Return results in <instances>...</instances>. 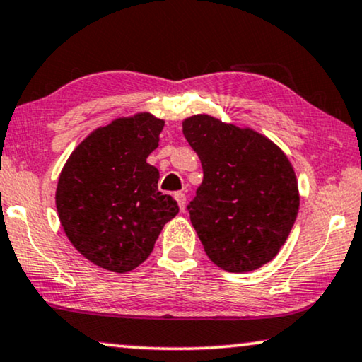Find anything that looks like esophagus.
<instances>
[{
  "mask_svg": "<svg viewBox=\"0 0 362 362\" xmlns=\"http://www.w3.org/2000/svg\"><path fill=\"white\" fill-rule=\"evenodd\" d=\"M175 200H177L178 206H180V210L184 211V210H185V205H187V195L184 194V192H177V194H175Z\"/></svg>",
  "mask_w": 362,
  "mask_h": 362,
  "instance_id": "obj_1",
  "label": "esophagus"
}]
</instances>
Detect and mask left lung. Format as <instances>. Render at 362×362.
<instances>
[{
  "instance_id": "obj_1",
  "label": "left lung",
  "mask_w": 362,
  "mask_h": 362,
  "mask_svg": "<svg viewBox=\"0 0 362 362\" xmlns=\"http://www.w3.org/2000/svg\"><path fill=\"white\" fill-rule=\"evenodd\" d=\"M184 136L204 168L187 209L205 253L230 273L272 262L300 209L288 157L262 134L205 114L184 120Z\"/></svg>"
}]
</instances>
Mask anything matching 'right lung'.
I'll return each mask as SVG.
<instances>
[{
	"mask_svg": "<svg viewBox=\"0 0 362 362\" xmlns=\"http://www.w3.org/2000/svg\"><path fill=\"white\" fill-rule=\"evenodd\" d=\"M163 120L148 112L115 119L74 148L62 168L56 206L69 242L98 267L127 273L152 253L177 202L158 192L147 157Z\"/></svg>",
	"mask_w": 362,
	"mask_h": 362,
	"instance_id": "right-lung-1",
	"label": "right lung"
}]
</instances>
